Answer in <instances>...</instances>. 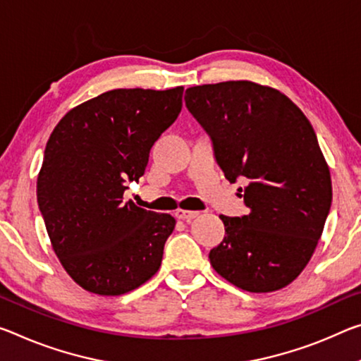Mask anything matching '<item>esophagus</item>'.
I'll return each mask as SVG.
<instances>
[{
  "label": "esophagus",
  "instance_id": "1",
  "mask_svg": "<svg viewBox=\"0 0 361 361\" xmlns=\"http://www.w3.org/2000/svg\"><path fill=\"white\" fill-rule=\"evenodd\" d=\"M175 216L178 220H183V221H191L196 219V216H199V212H191V210H183V209H178L175 212Z\"/></svg>",
  "mask_w": 361,
  "mask_h": 361
}]
</instances>
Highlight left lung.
<instances>
[{
    "mask_svg": "<svg viewBox=\"0 0 361 361\" xmlns=\"http://www.w3.org/2000/svg\"><path fill=\"white\" fill-rule=\"evenodd\" d=\"M185 102L228 181L247 183L249 214L220 215L226 236L212 267L249 293L284 288L310 260L333 201L310 122L288 96L245 80L188 88Z\"/></svg>",
    "mask_w": 361,
    "mask_h": 361,
    "instance_id": "1",
    "label": "left lung"
}]
</instances>
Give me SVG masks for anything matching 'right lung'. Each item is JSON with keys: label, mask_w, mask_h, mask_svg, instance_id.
<instances>
[{"label": "right lung", "mask_w": 361, "mask_h": 361, "mask_svg": "<svg viewBox=\"0 0 361 361\" xmlns=\"http://www.w3.org/2000/svg\"><path fill=\"white\" fill-rule=\"evenodd\" d=\"M181 106L183 87L112 90L67 112L49 136L38 207L57 259L90 293L125 294L159 270L176 220L123 202V192Z\"/></svg>", "instance_id": "add662e5"}]
</instances>
